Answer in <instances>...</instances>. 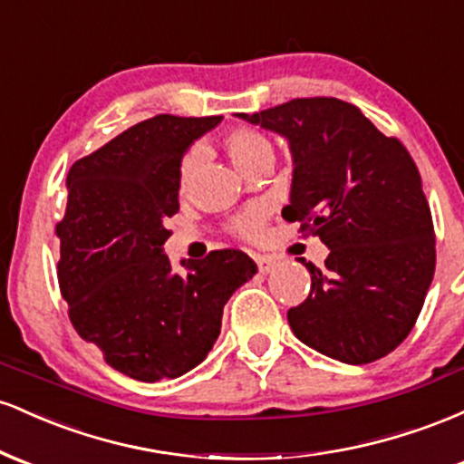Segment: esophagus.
<instances>
[{
    "label": "esophagus",
    "instance_id": "1",
    "mask_svg": "<svg viewBox=\"0 0 464 464\" xmlns=\"http://www.w3.org/2000/svg\"><path fill=\"white\" fill-rule=\"evenodd\" d=\"M255 262H257V268H259V273H262V275L273 273L275 266H276L275 259L268 257V255H257V257H255Z\"/></svg>",
    "mask_w": 464,
    "mask_h": 464
}]
</instances>
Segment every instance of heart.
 <instances>
[{
    "instance_id": "b5f03b06",
    "label": "heart",
    "mask_w": 464,
    "mask_h": 464,
    "mask_svg": "<svg viewBox=\"0 0 464 464\" xmlns=\"http://www.w3.org/2000/svg\"><path fill=\"white\" fill-rule=\"evenodd\" d=\"M225 150L231 161L242 169L244 174H248L250 169L255 168L264 159H275L273 143H270L262 132L246 129V126H237V129H231L225 137ZM200 163V150L198 148H191L183 154L179 163V189L185 191L194 180L196 169H198ZM264 225V211L262 209H250L246 214H242L233 222V231L237 236L255 239L259 237Z\"/></svg>"
}]
</instances>
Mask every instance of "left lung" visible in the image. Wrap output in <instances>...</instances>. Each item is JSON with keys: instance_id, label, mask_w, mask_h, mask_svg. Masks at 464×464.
<instances>
[{"instance_id": "obj_1", "label": "left lung", "mask_w": 464, "mask_h": 464, "mask_svg": "<svg viewBox=\"0 0 464 464\" xmlns=\"http://www.w3.org/2000/svg\"><path fill=\"white\" fill-rule=\"evenodd\" d=\"M239 117L290 143L281 216L329 248L323 268L299 259L312 287L287 312L292 332L344 364L384 358L412 332L436 266L432 214L410 152L338 98H296Z\"/></svg>"}]
</instances>
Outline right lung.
<instances>
[{
    "mask_svg": "<svg viewBox=\"0 0 464 464\" xmlns=\"http://www.w3.org/2000/svg\"><path fill=\"white\" fill-rule=\"evenodd\" d=\"M222 117L154 115L67 174L58 285L78 335L106 364L140 382L198 366L220 335L222 310L257 273L246 253L214 250L172 270L163 253L179 211V163Z\"/></svg>",
    "mask_w": 464,
    "mask_h": 464,
    "instance_id": "add662e5",
    "label": "right lung"
}]
</instances>
